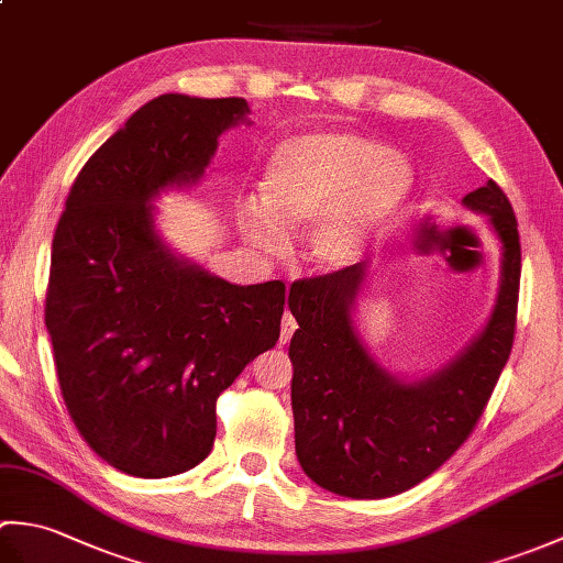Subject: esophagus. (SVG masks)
I'll return each instance as SVG.
<instances>
[{
    "mask_svg": "<svg viewBox=\"0 0 563 563\" xmlns=\"http://www.w3.org/2000/svg\"><path fill=\"white\" fill-rule=\"evenodd\" d=\"M297 329V321L290 312L283 314V324H280V343H288L292 339V333Z\"/></svg>",
    "mask_w": 563,
    "mask_h": 563,
    "instance_id": "34e87169",
    "label": "esophagus"
}]
</instances>
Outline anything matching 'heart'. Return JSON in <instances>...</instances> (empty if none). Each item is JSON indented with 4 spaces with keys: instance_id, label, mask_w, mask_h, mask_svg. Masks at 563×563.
<instances>
[{
    "instance_id": "1",
    "label": "heart",
    "mask_w": 563,
    "mask_h": 563,
    "mask_svg": "<svg viewBox=\"0 0 563 563\" xmlns=\"http://www.w3.org/2000/svg\"><path fill=\"white\" fill-rule=\"evenodd\" d=\"M413 188L404 154L351 130H321L280 142L263 172V200L236 208L239 232L266 254L283 251L288 234L307 232V258L339 271L361 256L377 227Z\"/></svg>"
}]
</instances>
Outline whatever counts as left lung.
Returning <instances> with one entry per match:
<instances>
[{"mask_svg":"<svg viewBox=\"0 0 563 563\" xmlns=\"http://www.w3.org/2000/svg\"><path fill=\"white\" fill-rule=\"evenodd\" d=\"M462 206L486 214L498 239V295L484 329L433 373L404 377L369 353L353 314L369 261L292 285L295 452L331 494L387 498L421 484L470 438L508 363L520 288L516 214L494 181Z\"/></svg>","mask_w":563,"mask_h":563,"instance_id":"1","label":"left lung"}]
</instances>
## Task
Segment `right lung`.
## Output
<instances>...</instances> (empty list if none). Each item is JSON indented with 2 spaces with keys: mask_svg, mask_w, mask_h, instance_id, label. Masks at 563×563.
I'll use <instances>...</instances> for the list:
<instances>
[{
  "mask_svg": "<svg viewBox=\"0 0 563 563\" xmlns=\"http://www.w3.org/2000/svg\"><path fill=\"white\" fill-rule=\"evenodd\" d=\"M244 99L162 93L84 164L53 236L45 327L67 411L115 470L164 479L208 457L214 404L280 336L285 285H232L178 254L157 200L194 188Z\"/></svg>",
  "mask_w": 563,
  "mask_h": 563,
  "instance_id": "1",
  "label": "right lung"
}]
</instances>
